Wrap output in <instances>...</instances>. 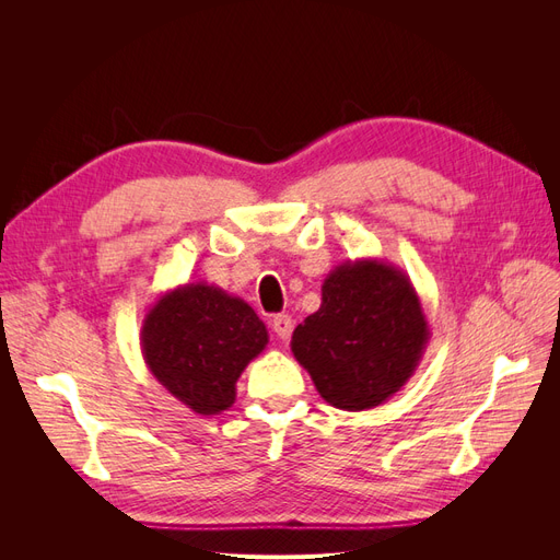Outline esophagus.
Wrapping results in <instances>:
<instances>
[{
    "mask_svg": "<svg viewBox=\"0 0 560 560\" xmlns=\"http://www.w3.org/2000/svg\"><path fill=\"white\" fill-rule=\"evenodd\" d=\"M270 327H273V331L278 334V338H282V341H287V338L292 336V317L290 315H276L273 322H270Z\"/></svg>",
    "mask_w": 560,
    "mask_h": 560,
    "instance_id": "esophagus-1",
    "label": "esophagus"
}]
</instances>
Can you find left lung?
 <instances>
[{
  "label": "left lung",
  "mask_w": 560,
  "mask_h": 560,
  "mask_svg": "<svg viewBox=\"0 0 560 560\" xmlns=\"http://www.w3.org/2000/svg\"><path fill=\"white\" fill-rule=\"evenodd\" d=\"M428 341L430 325L409 276L387 261L358 259L325 278L319 311L294 329L292 352L322 399L364 411L399 393Z\"/></svg>",
  "instance_id": "8db88e82"
}]
</instances>
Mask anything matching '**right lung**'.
<instances>
[{"label":"right lung","mask_w":560,"mask_h":560,"mask_svg":"<svg viewBox=\"0 0 560 560\" xmlns=\"http://www.w3.org/2000/svg\"><path fill=\"white\" fill-rule=\"evenodd\" d=\"M266 343V325L249 303L208 282L165 292L140 334L151 376L198 416L229 409L235 383Z\"/></svg>","instance_id":"add662e5"}]
</instances>
